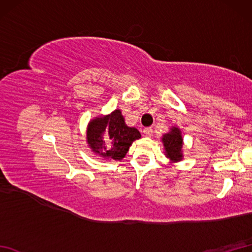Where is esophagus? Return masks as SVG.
Listing matches in <instances>:
<instances>
[{"label":"esophagus","mask_w":252,"mask_h":252,"mask_svg":"<svg viewBox=\"0 0 252 252\" xmlns=\"http://www.w3.org/2000/svg\"><path fill=\"white\" fill-rule=\"evenodd\" d=\"M143 133H144V135H145V136H148V137L153 136V134H154L153 127H145V129H144V131H143Z\"/></svg>","instance_id":"obj_1"}]
</instances>
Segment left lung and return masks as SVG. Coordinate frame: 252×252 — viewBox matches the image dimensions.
Listing matches in <instances>:
<instances>
[{"mask_svg":"<svg viewBox=\"0 0 252 252\" xmlns=\"http://www.w3.org/2000/svg\"><path fill=\"white\" fill-rule=\"evenodd\" d=\"M162 143L165 151V156L172 162H178L183 159L182 147H183V138L179 127L172 126L169 133L162 136Z\"/></svg>","mask_w":252,"mask_h":252,"instance_id":"8db88e82","label":"left lung"}]
</instances>
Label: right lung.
Wrapping results in <instances>:
<instances>
[{"label": "right lung", "mask_w": 252, "mask_h": 252, "mask_svg": "<svg viewBox=\"0 0 252 252\" xmlns=\"http://www.w3.org/2000/svg\"><path fill=\"white\" fill-rule=\"evenodd\" d=\"M141 138L135 127L126 125L120 109L110 115L91 120L87 131V142L94 154L106 159L121 160L126 157L132 143Z\"/></svg>", "instance_id": "obj_1"}]
</instances>
